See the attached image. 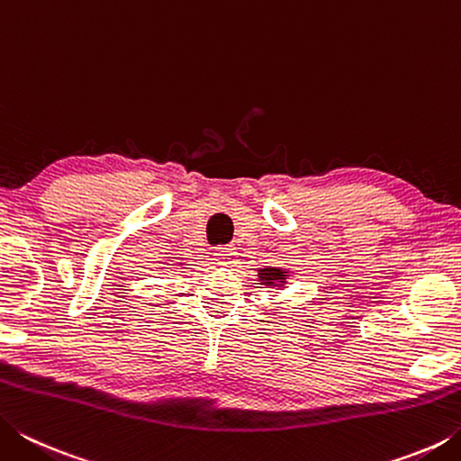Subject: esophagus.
<instances>
[{"label": "esophagus", "instance_id": "esophagus-1", "mask_svg": "<svg viewBox=\"0 0 461 461\" xmlns=\"http://www.w3.org/2000/svg\"><path fill=\"white\" fill-rule=\"evenodd\" d=\"M215 256H217V260H220V262L230 264L233 260V256H236V248H233V246H220V248H215Z\"/></svg>", "mask_w": 461, "mask_h": 461}]
</instances>
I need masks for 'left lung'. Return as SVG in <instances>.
<instances>
[{"label": "left lung", "mask_w": 461, "mask_h": 461, "mask_svg": "<svg viewBox=\"0 0 461 461\" xmlns=\"http://www.w3.org/2000/svg\"><path fill=\"white\" fill-rule=\"evenodd\" d=\"M285 278H286V275H285L283 270H278V268H264L260 272V280H264V283H267V285L285 283Z\"/></svg>", "instance_id": "obj_1"}]
</instances>
